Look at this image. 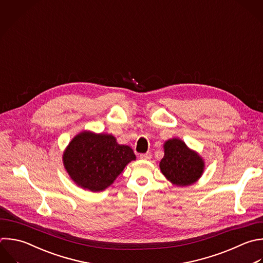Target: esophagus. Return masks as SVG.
Listing matches in <instances>:
<instances>
[{
  "instance_id": "34e87169",
  "label": "esophagus",
  "mask_w": 263,
  "mask_h": 263,
  "mask_svg": "<svg viewBox=\"0 0 263 263\" xmlns=\"http://www.w3.org/2000/svg\"><path fill=\"white\" fill-rule=\"evenodd\" d=\"M140 158L143 159V160H149V159L151 158V152H147V153L141 154V155H140Z\"/></svg>"
}]
</instances>
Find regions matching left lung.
<instances>
[{"label":"left lung","instance_id":"8db88e82","mask_svg":"<svg viewBox=\"0 0 263 263\" xmlns=\"http://www.w3.org/2000/svg\"><path fill=\"white\" fill-rule=\"evenodd\" d=\"M163 149L164 156L159 162V167L171 183L176 186H188L201 177L204 168L203 159L182 140H167Z\"/></svg>","mask_w":263,"mask_h":263}]
</instances>
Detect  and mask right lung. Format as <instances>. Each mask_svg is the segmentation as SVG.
Returning <instances> with one entry per match:
<instances>
[{
  "mask_svg": "<svg viewBox=\"0 0 263 263\" xmlns=\"http://www.w3.org/2000/svg\"><path fill=\"white\" fill-rule=\"evenodd\" d=\"M135 159L133 149L119 145L112 135L88 130L75 136L63 155L65 168L75 184L92 192L108 188Z\"/></svg>",
  "mask_w": 263,
  "mask_h": 263,
  "instance_id": "1",
  "label": "right lung"
}]
</instances>
